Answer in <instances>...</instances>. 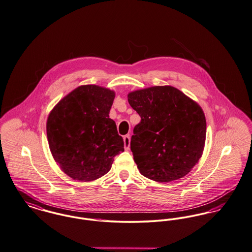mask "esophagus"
Segmentation results:
<instances>
[{"label":"esophagus","instance_id":"1","mask_svg":"<svg viewBox=\"0 0 252 252\" xmlns=\"http://www.w3.org/2000/svg\"><path fill=\"white\" fill-rule=\"evenodd\" d=\"M124 144H125V149H129L130 147V136L129 135H126L124 137Z\"/></svg>","mask_w":252,"mask_h":252}]
</instances>
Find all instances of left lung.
Wrapping results in <instances>:
<instances>
[{
    "instance_id": "left-lung-1",
    "label": "left lung",
    "mask_w": 252,
    "mask_h": 252,
    "mask_svg": "<svg viewBox=\"0 0 252 252\" xmlns=\"http://www.w3.org/2000/svg\"><path fill=\"white\" fill-rule=\"evenodd\" d=\"M140 115L130 149L145 177L167 183L186 176L202 156L207 123L200 105L173 87H153L127 95Z\"/></svg>"
}]
</instances>
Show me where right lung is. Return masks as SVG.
Wrapping results in <instances>:
<instances>
[{"mask_svg":"<svg viewBox=\"0 0 252 252\" xmlns=\"http://www.w3.org/2000/svg\"><path fill=\"white\" fill-rule=\"evenodd\" d=\"M115 93L98 86L74 89L50 112L46 134L50 151L62 170L82 182L106 174L124 140L109 111Z\"/></svg>","mask_w":252,"mask_h":252,"instance_id":"right-lung-1","label":"right lung"}]
</instances>
